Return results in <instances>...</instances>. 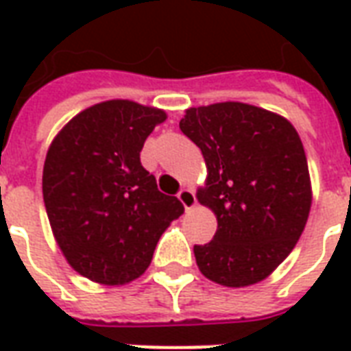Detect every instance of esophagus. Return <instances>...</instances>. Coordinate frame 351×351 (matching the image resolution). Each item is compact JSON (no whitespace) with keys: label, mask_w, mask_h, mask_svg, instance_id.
<instances>
[{"label":"esophagus","mask_w":351,"mask_h":351,"mask_svg":"<svg viewBox=\"0 0 351 351\" xmlns=\"http://www.w3.org/2000/svg\"><path fill=\"white\" fill-rule=\"evenodd\" d=\"M178 201L182 203V206L186 210H191L193 206L197 205V199H195V193L188 188H184V190L178 191Z\"/></svg>","instance_id":"34e87169"}]
</instances>
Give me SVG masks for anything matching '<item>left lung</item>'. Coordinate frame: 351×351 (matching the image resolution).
Returning a JSON list of instances; mask_svg holds the SVG:
<instances>
[{
  "label": "left lung",
  "mask_w": 351,
  "mask_h": 351,
  "mask_svg": "<svg viewBox=\"0 0 351 351\" xmlns=\"http://www.w3.org/2000/svg\"><path fill=\"white\" fill-rule=\"evenodd\" d=\"M180 130L201 148L206 180L201 205L216 235L193 246L199 271L220 286L246 287L293 250L312 205L301 137L284 116L239 101L191 107Z\"/></svg>",
  "instance_id": "8db88e82"
}]
</instances>
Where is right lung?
Wrapping results in <instances>:
<instances>
[{"label":"right lung","instance_id":"obj_1","mask_svg":"<svg viewBox=\"0 0 351 351\" xmlns=\"http://www.w3.org/2000/svg\"><path fill=\"white\" fill-rule=\"evenodd\" d=\"M165 110L130 99L95 103L50 143L43 199L60 250L92 282L122 286L138 278L156 244L184 213L141 165V150Z\"/></svg>","mask_w":351,"mask_h":351}]
</instances>
